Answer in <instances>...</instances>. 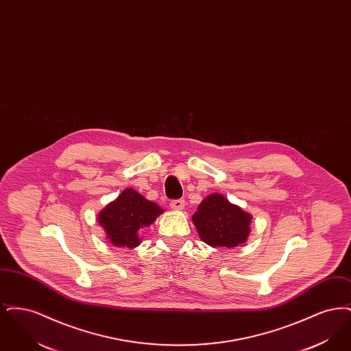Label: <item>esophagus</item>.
<instances>
[{"label":"esophagus","instance_id":"34e87169","mask_svg":"<svg viewBox=\"0 0 351 351\" xmlns=\"http://www.w3.org/2000/svg\"><path fill=\"white\" fill-rule=\"evenodd\" d=\"M184 205H185V201L183 199H176V200H172L169 202V206L175 210H182V209H184Z\"/></svg>","mask_w":351,"mask_h":351}]
</instances>
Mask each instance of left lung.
Segmentation results:
<instances>
[{
  "label": "left lung",
  "instance_id": "obj_1",
  "mask_svg": "<svg viewBox=\"0 0 351 351\" xmlns=\"http://www.w3.org/2000/svg\"><path fill=\"white\" fill-rule=\"evenodd\" d=\"M251 216L223 196L213 193L201 202L193 215L200 238L213 247H235L250 233Z\"/></svg>",
  "mask_w": 351,
  "mask_h": 351
}]
</instances>
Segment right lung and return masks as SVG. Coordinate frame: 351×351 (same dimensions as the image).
Segmentation results:
<instances>
[{
	"label": "right lung",
	"mask_w": 351,
	"mask_h": 351,
	"mask_svg": "<svg viewBox=\"0 0 351 351\" xmlns=\"http://www.w3.org/2000/svg\"><path fill=\"white\" fill-rule=\"evenodd\" d=\"M162 212L156 204L129 188L101 212L99 221L114 246L132 249L141 243V230L151 225Z\"/></svg>",
	"instance_id": "add662e5"
}]
</instances>
